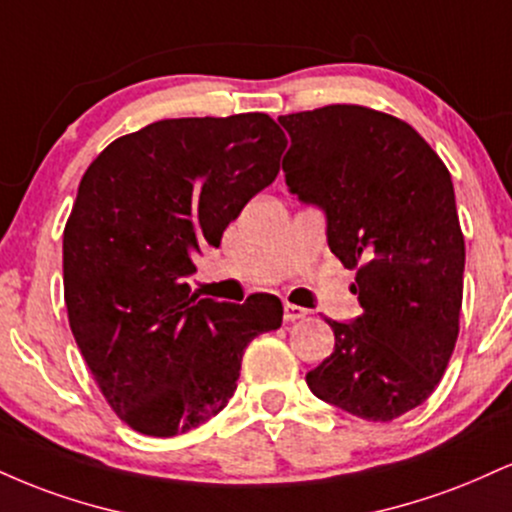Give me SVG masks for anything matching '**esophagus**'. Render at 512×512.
Segmentation results:
<instances>
[{"instance_id":"esophagus-1","label":"esophagus","mask_w":512,"mask_h":512,"mask_svg":"<svg viewBox=\"0 0 512 512\" xmlns=\"http://www.w3.org/2000/svg\"><path fill=\"white\" fill-rule=\"evenodd\" d=\"M305 317H307L305 307L291 305V303L283 305V319H286V322H298V319H305Z\"/></svg>"}]
</instances>
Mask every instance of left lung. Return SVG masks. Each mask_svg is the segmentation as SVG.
I'll use <instances>...</instances> for the list:
<instances>
[{
  "label": "left lung",
  "instance_id": "left-lung-1",
  "mask_svg": "<svg viewBox=\"0 0 512 512\" xmlns=\"http://www.w3.org/2000/svg\"><path fill=\"white\" fill-rule=\"evenodd\" d=\"M291 135L286 186L326 214V240L357 269L355 322L307 372L317 398L372 422L424 403L458 341L465 238L446 164L396 116L329 104L279 116Z\"/></svg>",
  "mask_w": 512,
  "mask_h": 512
}]
</instances>
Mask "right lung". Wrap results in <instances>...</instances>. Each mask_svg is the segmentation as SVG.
<instances>
[{"label":"right lung","instance_id":"right-lung-1","mask_svg":"<svg viewBox=\"0 0 512 512\" xmlns=\"http://www.w3.org/2000/svg\"><path fill=\"white\" fill-rule=\"evenodd\" d=\"M267 114L164 119L121 135L85 171L64 229V300L80 353L128 427L176 436L229 403L276 295L243 305L190 293L195 255L279 174Z\"/></svg>","mask_w":512,"mask_h":512}]
</instances>
